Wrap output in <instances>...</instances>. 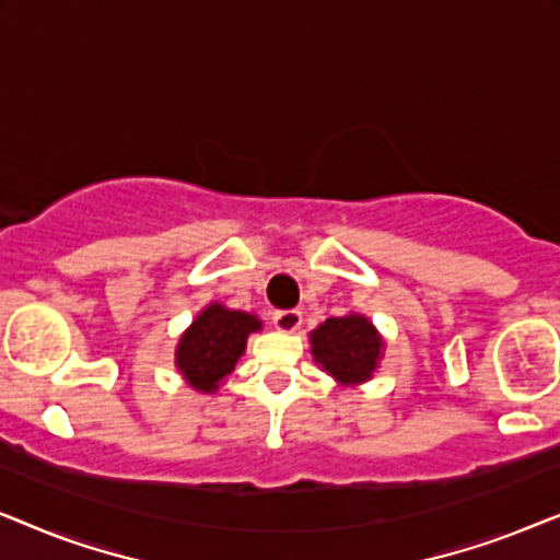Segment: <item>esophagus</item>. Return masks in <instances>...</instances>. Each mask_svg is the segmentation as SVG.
I'll use <instances>...</instances> for the list:
<instances>
[{
	"mask_svg": "<svg viewBox=\"0 0 560 560\" xmlns=\"http://www.w3.org/2000/svg\"><path fill=\"white\" fill-rule=\"evenodd\" d=\"M272 324H275V328H278L280 334H295L298 328H301V324H303V316H301V311H278L272 316Z\"/></svg>",
	"mask_w": 560,
	"mask_h": 560,
	"instance_id": "1",
	"label": "esophagus"
}]
</instances>
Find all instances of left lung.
<instances>
[{"label":"left lung","mask_w":560,"mask_h":560,"mask_svg":"<svg viewBox=\"0 0 560 560\" xmlns=\"http://www.w3.org/2000/svg\"><path fill=\"white\" fill-rule=\"evenodd\" d=\"M311 357L341 387L364 385L380 370L385 336L364 313L326 318L311 331Z\"/></svg>","instance_id":"8db88e82"}]
</instances>
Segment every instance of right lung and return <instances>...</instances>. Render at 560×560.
Listing matches in <instances>:
<instances>
[{"mask_svg": "<svg viewBox=\"0 0 560 560\" xmlns=\"http://www.w3.org/2000/svg\"><path fill=\"white\" fill-rule=\"evenodd\" d=\"M262 331V320L255 313L226 308L213 301L198 311L190 326L175 343V366L188 387L213 395L229 374L236 370L249 334Z\"/></svg>", "mask_w": 560, "mask_h": 560, "instance_id": "right-lung-1", "label": "right lung"}]
</instances>
